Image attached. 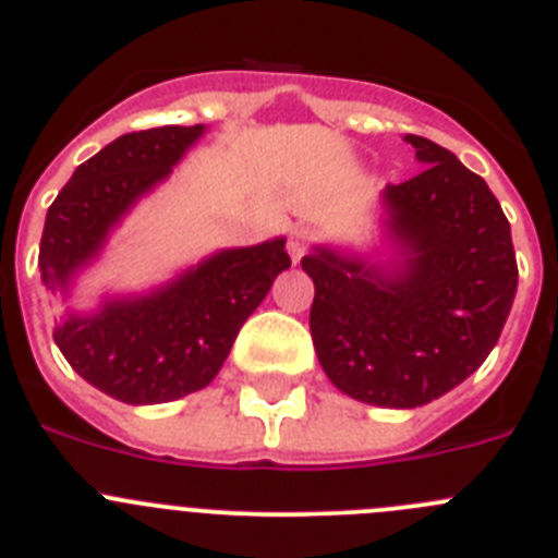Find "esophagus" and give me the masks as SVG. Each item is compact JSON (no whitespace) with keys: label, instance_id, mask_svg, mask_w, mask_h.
<instances>
[{"label":"esophagus","instance_id":"obj_1","mask_svg":"<svg viewBox=\"0 0 558 558\" xmlns=\"http://www.w3.org/2000/svg\"><path fill=\"white\" fill-rule=\"evenodd\" d=\"M288 251L293 256V263H302V256L310 251V234L307 231H293L288 240Z\"/></svg>","mask_w":558,"mask_h":558}]
</instances>
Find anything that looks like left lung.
<instances>
[{
  "label": "left lung",
  "instance_id": "obj_1",
  "mask_svg": "<svg viewBox=\"0 0 558 558\" xmlns=\"http://www.w3.org/2000/svg\"><path fill=\"white\" fill-rule=\"evenodd\" d=\"M425 170L388 184L393 265L318 248L302 259L318 363L332 386L379 408H418L489 357L517 293L511 226L481 175L425 136Z\"/></svg>",
  "mask_w": 558,
  "mask_h": 558
}]
</instances>
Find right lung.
<instances>
[{"label":"right lung","instance_id":"add662e5","mask_svg":"<svg viewBox=\"0 0 558 558\" xmlns=\"http://www.w3.org/2000/svg\"><path fill=\"white\" fill-rule=\"evenodd\" d=\"M201 133L204 125L125 133L77 167L44 220L38 268L49 293H66L108 231L170 175ZM284 268L282 236L218 251L153 293L106 299L92 315L66 313L52 338L69 366L108 397L128 405L172 402L218 377L240 327Z\"/></svg>","mask_w":558,"mask_h":558}]
</instances>
